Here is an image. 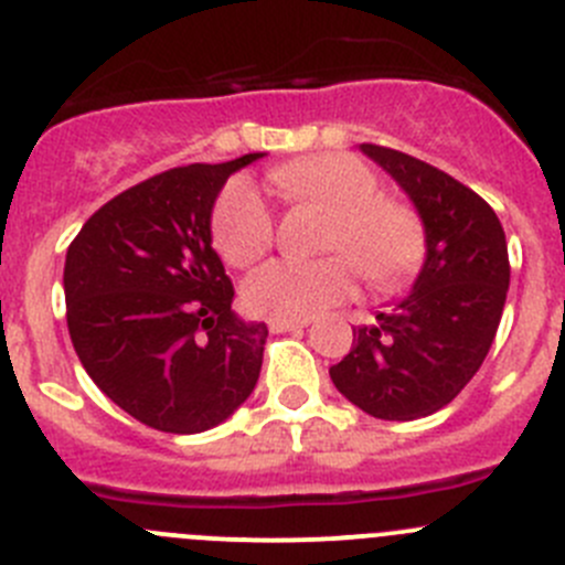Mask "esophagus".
<instances>
[{"label": "esophagus", "instance_id": "esophagus-1", "mask_svg": "<svg viewBox=\"0 0 565 565\" xmlns=\"http://www.w3.org/2000/svg\"><path fill=\"white\" fill-rule=\"evenodd\" d=\"M267 326H270L273 333H287V331H303L309 322H306V320H281V317H273Z\"/></svg>", "mask_w": 565, "mask_h": 565}]
</instances>
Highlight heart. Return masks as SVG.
<instances>
[{"mask_svg": "<svg viewBox=\"0 0 565 565\" xmlns=\"http://www.w3.org/2000/svg\"><path fill=\"white\" fill-rule=\"evenodd\" d=\"M289 201L331 215L320 262H270L245 281V306L256 315L309 320L353 292L355 270L370 287H394L416 270L425 234L408 206L381 199L375 171L350 154H320L270 173ZM215 248L228 265L248 267L270 250L273 212L250 184L234 182L221 195L212 223ZM345 256L342 257L341 254Z\"/></svg>", "mask_w": 565, "mask_h": 565, "instance_id": "b5f03b06", "label": "heart"}]
</instances>
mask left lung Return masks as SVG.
Wrapping results in <instances>:
<instances>
[{
    "mask_svg": "<svg viewBox=\"0 0 565 565\" xmlns=\"http://www.w3.org/2000/svg\"><path fill=\"white\" fill-rule=\"evenodd\" d=\"M403 188L425 226V262L405 298L353 331L331 381L375 419L436 414L475 377L500 328L511 265L497 212L439 168L361 143Z\"/></svg>",
    "mask_w": 565,
    "mask_h": 565,
    "instance_id": "8db88e82",
    "label": "left lung"
}]
</instances>
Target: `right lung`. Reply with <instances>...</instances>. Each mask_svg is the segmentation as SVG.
Segmentation results:
<instances>
[{"label":"right lung","mask_w":565,"mask_h":565,"mask_svg":"<svg viewBox=\"0 0 565 565\" xmlns=\"http://www.w3.org/2000/svg\"><path fill=\"white\" fill-rule=\"evenodd\" d=\"M265 154L171 168L93 212L63 270L65 317L87 375L162 434H201L254 392L267 326L234 315L212 248L223 184Z\"/></svg>","instance_id":"1"}]
</instances>
